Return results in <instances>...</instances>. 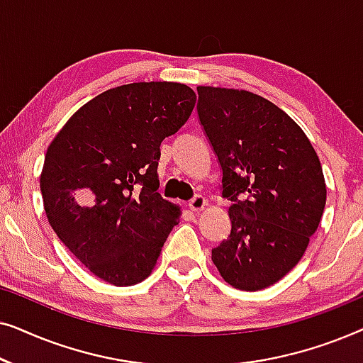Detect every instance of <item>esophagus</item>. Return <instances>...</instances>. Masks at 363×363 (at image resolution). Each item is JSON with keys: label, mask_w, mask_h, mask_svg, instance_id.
Masks as SVG:
<instances>
[{"label": "esophagus", "mask_w": 363, "mask_h": 363, "mask_svg": "<svg viewBox=\"0 0 363 363\" xmlns=\"http://www.w3.org/2000/svg\"><path fill=\"white\" fill-rule=\"evenodd\" d=\"M205 206H206V200L205 196L201 195H196L195 198H191V200L188 201V208H190L191 211H201Z\"/></svg>", "instance_id": "esophagus-1"}]
</instances>
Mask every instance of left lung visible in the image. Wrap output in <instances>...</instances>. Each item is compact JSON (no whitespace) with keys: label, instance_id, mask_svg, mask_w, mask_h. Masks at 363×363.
Returning <instances> with one entry per match:
<instances>
[{"label":"left lung","instance_id":"1","mask_svg":"<svg viewBox=\"0 0 363 363\" xmlns=\"http://www.w3.org/2000/svg\"><path fill=\"white\" fill-rule=\"evenodd\" d=\"M196 91L198 117L223 170V196L231 200V233L211 259L236 289H264L301 261L319 228L327 198L319 157L304 130L267 99L240 89Z\"/></svg>","mask_w":363,"mask_h":363}]
</instances>
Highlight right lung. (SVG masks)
Instances as JSON below:
<instances>
[{"mask_svg": "<svg viewBox=\"0 0 363 363\" xmlns=\"http://www.w3.org/2000/svg\"><path fill=\"white\" fill-rule=\"evenodd\" d=\"M196 96L178 82H133L99 94L48 147L44 211L59 240L102 281L147 279L180 206L158 193L163 138L190 118Z\"/></svg>", "mask_w": 363, "mask_h": 363, "instance_id": "1", "label": "right lung"}]
</instances>
